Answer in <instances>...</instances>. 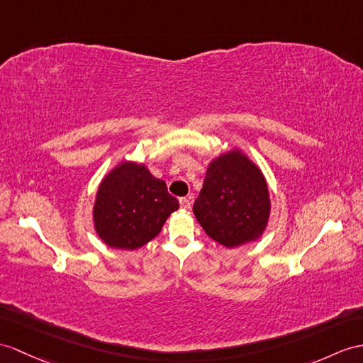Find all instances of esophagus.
Segmentation results:
<instances>
[{
	"mask_svg": "<svg viewBox=\"0 0 363 363\" xmlns=\"http://www.w3.org/2000/svg\"><path fill=\"white\" fill-rule=\"evenodd\" d=\"M180 206H182L183 209H189V208H191V200H189L188 197H182V199H180Z\"/></svg>",
	"mask_w": 363,
	"mask_h": 363,
	"instance_id": "obj_1",
	"label": "esophagus"
}]
</instances>
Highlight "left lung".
I'll list each match as a JSON object with an SVG mask.
<instances>
[{
  "label": "left lung",
  "mask_w": 363,
  "mask_h": 363,
  "mask_svg": "<svg viewBox=\"0 0 363 363\" xmlns=\"http://www.w3.org/2000/svg\"><path fill=\"white\" fill-rule=\"evenodd\" d=\"M269 211L267 180L242 151L234 147L209 163L194 216L212 240L226 248L257 240Z\"/></svg>",
  "instance_id": "left-lung-1"
}]
</instances>
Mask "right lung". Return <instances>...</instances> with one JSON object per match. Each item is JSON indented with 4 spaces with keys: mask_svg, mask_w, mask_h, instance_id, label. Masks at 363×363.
Segmentation results:
<instances>
[{
    "mask_svg": "<svg viewBox=\"0 0 363 363\" xmlns=\"http://www.w3.org/2000/svg\"><path fill=\"white\" fill-rule=\"evenodd\" d=\"M166 183L145 164L123 162L104 177L96 191L94 225L101 240L115 250H138L162 231L179 209Z\"/></svg>",
    "mask_w": 363,
    "mask_h": 363,
    "instance_id": "obj_1",
    "label": "right lung"
}]
</instances>
